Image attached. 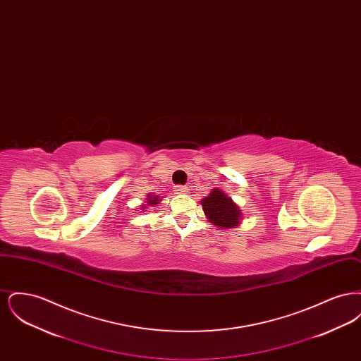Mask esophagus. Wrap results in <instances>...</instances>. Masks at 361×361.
I'll return each instance as SVG.
<instances>
[{
	"instance_id": "obj_1",
	"label": "esophagus",
	"mask_w": 361,
	"mask_h": 361,
	"mask_svg": "<svg viewBox=\"0 0 361 361\" xmlns=\"http://www.w3.org/2000/svg\"><path fill=\"white\" fill-rule=\"evenodd\" d=\"M188 187H185V185H176L174 187V192L178 193V195H185V193H188Z\"/></svg>"
}]
</instances>
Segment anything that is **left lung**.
Returning <instances> with one entry per match:
<instances>
[{"label":"left lung","instance_id":"left-lung-1","mask_svg":"<svg viewBox=\"0 0 361 361\" xmlns=\"http://www.w3.org/2000/svg\"><path fill=\"white\" fill-rule=\"evenodd\" d=\"M200 203L208 222L219 228H235L242 222L240 206L221 189H212Z\"/></svg>","mask_w":361,"mask_h":361}]
</instances>
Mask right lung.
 <instances>
[{"mask_svg":"<svg viewBox=\"0 0 361 361\" xmlns=\"http://www.w3.org/2000/svg\"><path fill=\"white\" fill-rule=\"evenodd\" d=\"M159 202H161V197H159V196H157L154 193H147V197L145 199V203L140 206V208H142L143 211H146L147 207L157 206Z\"/></svg>","mask_w":361,"mask_h":361,"instance_id":"right-lung-1","label":"right lung"}]
</instances>
